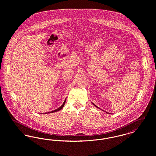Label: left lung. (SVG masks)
<instances>
[{"label": "left lung", "instance_id": "left-lung-1", "mask_svg": "<svg viewBox=\"0 0 156 156\" xmlns=\"http://www.w3.org/2000/svg\"><path fill=\"white\" fill-rule=\"evenodd\" d=\"M92 104H93V105H94V106H96V107H97V108H98V106H96V105H95V104H93V103H92Z\"/></svg>", "mask_w": 156, "mask_h": 156}]
</instances>
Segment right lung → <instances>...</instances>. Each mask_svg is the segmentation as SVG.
I'll return each mask as SVG.
<instances>
[{
	"label": "right lung",
	"instance_id": "right-lung-1",
	"mask_svg": "<svg viewBox=\"0 0 156 156\" xmlns=\"http://www.w3.org/2000/svg\"><path fill=\"white\" fill-rule=\"evenodd\" d=\"M66 99H65V101H64V102L63 104H62V105H61V106L59 108H58V109H55V110H54V111H52L48 112V113H53V112H55L58 111H59V110L62 109L63 108V107H64V105H65V104H66Z\"/></svg>",
	"mask_w": 156,
	"mask_h": 156
}]
</instances>
